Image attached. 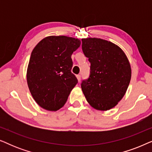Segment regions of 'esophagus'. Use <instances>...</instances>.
<instances>
[{"label":"esophagus","mask_w":152,"mask_h":152,"mask_svg":"<svg viewBox=\"0 0 152 152\" xmlns=\"http://www.w3.org/2000/svg\"><path fill=\"white\" fill-rule=\"evenodd\" d=\"M76 77H77V79L78 82H80V80H81V75H77Z\"/></svg>","instance_id":"1"}]
</instances>
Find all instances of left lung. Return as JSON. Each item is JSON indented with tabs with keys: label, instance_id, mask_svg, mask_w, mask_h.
<instances>
[{
	"label": "left lung",
	"instance_id": "1",
	"mask_svg": "<svg viewBox=\"0 0 152 152\" xmlns=\"http://www.w3.org/2000/svg\"><path fill=\"white\" fill-rule=\"evenodd\" d=\"M82 50L91 63V73L81 86L87 102L99 111L113 109L127 90L132 68L124 52L99 38L82 39Z\"/></svg>",
	"mask_w": 152,
	"mask_h": 152
}]
</instances>
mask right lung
<instances>
[{
	"label": "right lung",
	"mask_w": 152,
	"mask_h": 152,
	"mask_svg": "<svg viewBox=\"0 0 152 152\" xmlns=\"http://www.w3.org/2000/svg\"><path fill=\"white\" fill-rule=\"evenodd\" d=\"M81 45L79 39L49 36L37 43L31 53L27 83L37 104L47 111L64 107L77 83L71 72V55Z\"/></svg>",
	"instance_id": "right-lung-1"
}]
</instances>
